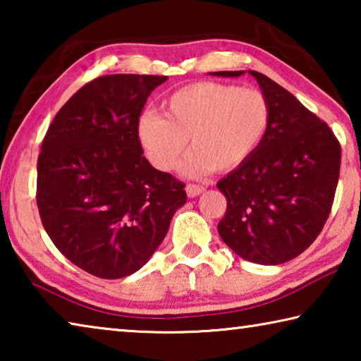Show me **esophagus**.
Segmentation results:
<instances>
[{"instance_id":"esophagus-1","label":"esophagus","mask_w":361,"mask_h":361,"mask_svg":"<svg viewBox=\"0 0 361 361\" xmlns=\"http://www.w3.org/2000/svg\"><path fill=\"white\" fill-rule=\"evenodd\" d=\"M204 191H205V188H204V186H200V185H194V183H189V185L186 186V194H188V197H195V195L202 194Z\"/></svg>"}]
</instances>
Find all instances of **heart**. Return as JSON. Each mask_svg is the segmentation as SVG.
Wrapping results in <instances>:
<instances>
[{
	"mask_svg": "<svg viewBox=\"0 0 361 361\" xmlns=\"http://www.w3.org/2000/svg\"><path fill=\"white\" fill-rule=\"evenodd\" d=\"M164 116L143 113L137 135L149 161L173 170L189 146L186 172H229L252 157L267 135L271 105L256 89L200 81L185 85L164 102Z\"/></svg>",
	"mask_w": 361,
	"mask_h": 361,
	"instance_id": "b5f03b06",
	"label": "heart"
}]
</instances>
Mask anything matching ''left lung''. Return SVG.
<instances>
[{
	"mask_svg": "<svg viewBox=\"0 0 361 361\" xmlns=\"http://www.w3.org/2000/svg\"><path fill=\"white\" fill-rule=\"evenodd\" d=\"M248 73L271 105V126L258 151L218 181L228 200L218 232L240 258L274 266L301 255L325 226L339 180L341 145L295 95L262 73Z\"/></svg>",
	"mask_w": 361,
	"mask_h": 361,
	"instance_id": "1",
	"label": "left lung"
}]
</instances>
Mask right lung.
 I'll list each match as a JSON object with an SVG mask.
<instances>
[{
    "mask_svg": "<svg viewBox=\"0 0 361 361\" xmlns=\"http://www.w3.org/2000/svg\"><path fill=\"white\" fill-rule=\"evenodd\" d=\"M167 76L108 75L60 108L41 145L36 204L65 258L100 279L142 269L186 202L185 185L143 156L137 122Z\"/></svg>",
    "mask_w": 361,
    "mask_h": 361,
    "instance_id": "1",
    "label": "right lung"
}]
</instances>
